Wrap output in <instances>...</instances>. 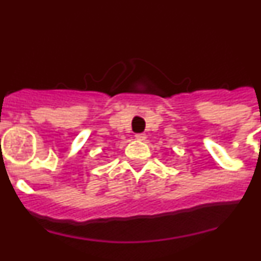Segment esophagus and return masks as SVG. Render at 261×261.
<instances>
[{
  "label": "esophagus",
  "mask_w": 261,
  "mask_h": 261,
  "mask_svg": "<svg viewBox=\"0 0 261 261\" xmlns=\"http://www.w3.org/2000/svg\"><path fill=\"white\" fill-rule=\"evenodd\" d=\"M146 138H147V137H146V134H144V133H137L136 134L137 141H146Z\"/></svg>",
  "instance_id": "obj_1"
}]
</instances>
